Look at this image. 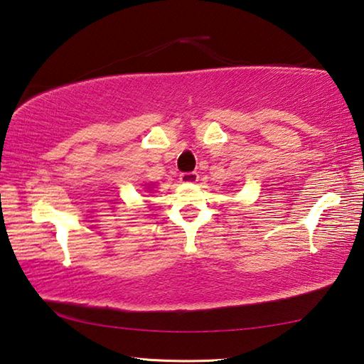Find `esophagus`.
I'll return each instance as SVG.
<instances>
[{
  "label": "esophagus",
  "mask_w": 364,
  "mask_h": 364,
  "mask_svg": "<svg viewBox=\"0 0 364 364\" xmlns=\"http://www.w3.org/2000/svg\"><path fill=\"white\" fill-rule=\"evenodd\" d=\"M178 178H181L182 183H195L198 181V172H182Z\"/></svg>",
  "instance_id": "34e87169"
}]
</instances>
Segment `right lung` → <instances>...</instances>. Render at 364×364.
Wrapping results in <instances>:
<instances>
[{"label": "right lung", "instance_id": "right-lung-1", "mask_svg": "<svg viewBox=\"0 0 364 364\" xmlns=\"http://www.w3.org/2000/svg\"><path fill=\"white\" fill-rule=\"evenodd\" d=\"M146 188H150V187H146Z\"/></svg>", "mask_w": 364, "mask_h": 364}]
</instances>
